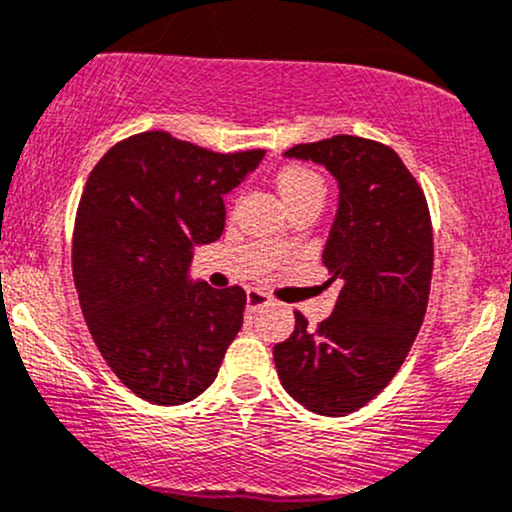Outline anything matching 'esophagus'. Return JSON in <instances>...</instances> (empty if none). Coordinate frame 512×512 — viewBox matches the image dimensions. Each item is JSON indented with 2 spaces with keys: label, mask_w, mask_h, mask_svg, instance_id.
Here are the masks:
<instances>
[{
  "label": "esophagus",
  "mask_w": 512,
  "mask_h": 512,
  "mask_svg": "<svg viewBox=\"0 0 512 512\" xmlns=\"http://www.w3.org/2000/svg\"><path fill=\"white\" fill-rule=\"evenodd\" d=\"M271 295H266V292L256 290V287H251V290H246V309L249 312H258L261 307H268L271 304Z\"/></svg>",
  "instance_id": "1"
}]
</instances>
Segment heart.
I'll use <instances>...</instances> for the list:
<instances>
[{"instance_id": "heart-1", "label": "heart", "mask_w": 512, "mask_h": 512, "mask_svg": "<svg viewBox=\"0 0 512 512\" xmlns=\"http://www.w3.org/2000/svg\"><path fill=\"white\" fill-rule=\"evenodd\" d=\"M278 191L283 195L285 203L300 198L304 193H324V181L317 171L307 169V166H285L278 174Z\"/></svg>"}]
</instances>
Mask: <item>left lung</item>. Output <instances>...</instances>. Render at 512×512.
I'll return each instance as SVG.
<instances>
[{
	"mask_svg": "<svg viewBox=\"0 0 512 512\" xmlns=\"http://www.w3.org/2000/svg\"><path fill=\"white\" fill-rule=\"evenodd\" d=\"M285 157L326 166L338 210L321 261L341 283L317 329L295 312V331L273 348L285 392L319 416H346L392 382L416 341L433 275L426 195L399 154L355 135L295 145Z\"/></svg>",
	"mask_w": 512,
	"mask_h": 512,
	"instance_id": "8db88e82",
	"label": "left lung"
}]
</instances>
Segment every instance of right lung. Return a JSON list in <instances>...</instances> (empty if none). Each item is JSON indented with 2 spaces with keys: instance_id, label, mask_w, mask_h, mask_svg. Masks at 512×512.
<instances>
[{
  "instance_id": "right-lung-1",
  "label": "right lung",
  "mask_w": 512,
  "mask_h": 512,
  "mask_svg": "<svg viewBox=\"0 0 512 512\" xmlns=\"http://www.w3.org/2000/svg\"><path fill=\"white\" fill-rule=\"evenodd\" d=\"M263 154H217L149 130L113 145L89 174L74 220V285L103 360L140 399L176 406L215 382L246 292L215 290L188 271L195 246L225 229L222 195Z\"/></svg>"
}]
</instances>
